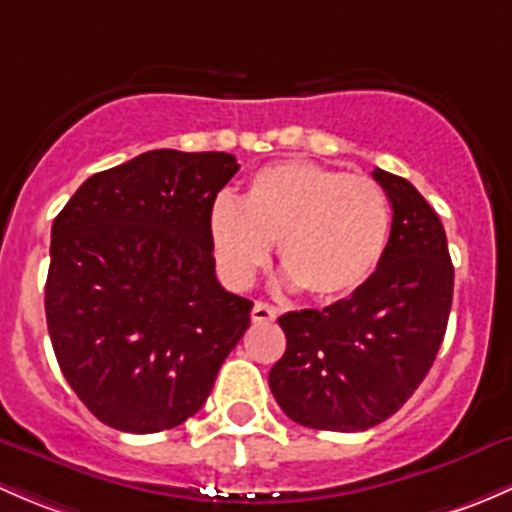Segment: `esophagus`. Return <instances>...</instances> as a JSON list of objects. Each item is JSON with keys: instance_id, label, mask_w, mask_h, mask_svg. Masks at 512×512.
<instances>
[{"instance_id": "1", "label": "esophagus", "mask_w": 512, "mask_h": 512, "mask_svg": "<svg viewBox=\"0 0 512 512\" xmlns=\"http://www.w3.org/2000/svg\"><path fill=\"white\" fill-rule=\"evenodd\" d=\"M251 320H254L256 325L271 323V320H276V308L268 303H256L254 310H251Z\"/></svg>"}]
</instances>
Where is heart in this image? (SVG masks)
Masks as SVG:
<instances>
[{
  "label": "heart",
  "mask_w": 512,
  "mask_h": 512,
  "mask_svg": "<svg viewBox=\"0 0 512 512\" xmlns=\"http://www.w3.org/2000/svg\"><path fill=\"white\" fill-rule=\"evenodd\" d=\"M389 231L392 212L374 179L303 160L263 167L241 207L221 199L209 214L231 286H249L276 244L281 271L310 300L355 293L382 261Z\"/></svg>",
  "instance_id": "b5f03b06"
}]
</instances>
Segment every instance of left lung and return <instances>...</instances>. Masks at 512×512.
<instances>
[{
	"instance_id": "8db88e82",
	"label": "left lung",
	"mask_w": 512,
	"mask_h": 512,
	"mask_svg": "<svg viewBox=\"0 0 512 512\" xmlns=\"http://www.w3.org/2000/svg\"><path fill=\"white\" fill-rule=\"evenodd\" d=\"M372 177L392 202L377 271L323 310L278 318L286 352L268 384L288 419L323 431H365L389 419L424 382L444 342L453 298L446 231L412 182Z\"/></svg>"
}]
</instances>
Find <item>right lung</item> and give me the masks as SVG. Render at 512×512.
<instances>
[{"mask_svg": "<svg viewBox=\"0 0 512 512\" xmlns=\"http://www.w3.org/2000/svg\"><path fill=\"white\" fill-rule=\"evenodd\" d=\"M229 152L150 150L88 177L51 226L46 325L88 412L130 434L172 429L212 394L254 303L221 288L209 214Z\"/></svg>", "mask_w": 512, "mask_h": 512, "instance_id": "add662e5", "label": "right lung"}]
</instances>
